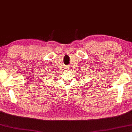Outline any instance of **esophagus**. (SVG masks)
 <instances>
[{
    "label": "esophagus",
    "instance_id": "34e87169",
    "mask_svg": "<svg viewBox=\"0 0 132 132\" xmlns=\"http://www.w3.org/2000/svg\"><path fill=\"white\" fill-rule=\"evenodd\" d=\"M69 67H70V66H67V67H66V68H65V69H66L67 70L69 69Z\"/></svg>",
    "mask_w": 132,
    "mask_h": 132
}]
</instances>
